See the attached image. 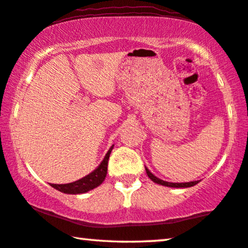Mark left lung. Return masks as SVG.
Listing matches in <instances>:
<instances>
[{"instance_id":"1","label":"left lung","mask_w":248,"mask_h":248,"mask_svg":"<svg viewBox=\"0 0 248 248\" xmlns=\"http://www.w3.org/2000/svg\"><path fill=\"white\" fill-rule=\"evenodd\" d=\"M145 170H146V174L147 176L151 178L152 181L154 183H157L159 185H163V186H167V187H175V188H180V187H190V186H194L196 185L197 183H200V181H194V182H188V183H170V182H166V181H163L161 178L156 177L155 175L152 174L150 170H148L147 167H145Z\"/></svg>"}]
</instances>
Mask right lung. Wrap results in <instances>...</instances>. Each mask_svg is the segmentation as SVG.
Listing matches in <instances>:
<instances>
[{"label":"right lung","mask_w":248,"mask_h":248,"mask_svg":"<svg viewBox=\"0 0 248 248\" xmlns=\"http://www.w3.org/2000/svg\"><path fill=\"white\" fill-rule=\"evenodd\" d=\"M114 145L111 146L108 153H106L104 159L102 163L97 166L96 170H94L92 173L86 175L85 177L81 178V180L75 181L73 183H68V184H49L52 187L60 190V192L65 194H83L89 192V190L93 189L97 186H100L103 182H104L106 174H108V163L109 155L113 150Z\"/></svg>","instance_id":"add662e5"}]
</instances>
